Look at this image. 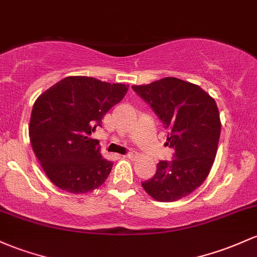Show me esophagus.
Returning a JSON list of instances; mask_svg holds the SVG:
<instances>
[{
	"mask_svg": "<svg viewBox=\"0 0 257 257\" xmlns=\"http://www.w3.org/2000/svg\"><path fill=\"white\" fill-rule=\"evenodd\" d=\"M123 157H125V159H133V157H135V155L133 154V151H131V152H128V154L124 155Z\"/></svg>",
	"mask_w": 257,
	"mask_h": 257,
	"instance_id": "obj_1",
	"label": "esophagus"
}]
</instances>
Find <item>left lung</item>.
<instances>
[{"label":"left lung","mask_w":257,"mask_h":257,"mask_svg":"<svg viewBox=\"0 0 257 257\" xmlns=\"http://www.w3.org/2000/svg\"><path fill=\"white\" fill-rule=\"evenodd\" d=\"M132 87L163 123L166 145L174 150V159L160 161L143 188L161 202L188 196L205 182L215 161L221 134L216 101L199 85L172 77Z\"/></svg>","instance_id":"left-lung-1"}]
</instances>
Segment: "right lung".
I'll return each instance as SVG.
<instances>
[{
    "label": "right lung",
    "instance_id": "obj_1",
    "mask_svg": "<svg viewBox=\"0 0 257 257\" xmlns=\"http://www.w3.org/2000/svg\"><path fill=\"white\" fill-rule=\"evenodd\" d=\"M128 91L125 84L67 77L36 98L29 137L42 170L56 187L85 194L102 185L112 170L90 135Z\"/></svg>",
    "mask_w": 257,
    "mask_h": 257
}]
</instances>
